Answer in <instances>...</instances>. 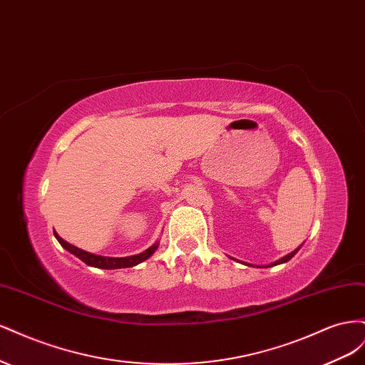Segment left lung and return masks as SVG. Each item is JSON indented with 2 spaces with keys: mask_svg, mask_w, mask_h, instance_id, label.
I'll return each instance as SVG.
<instances>
[{
  "mask_svg": "<svg viewBox=\"0 0 365 365\" xmlns=\"http://www.w3.org/2000/svg\"><path fill=\"white\" fill-rule=\"evenodd\" d=\"M294 252H295V251H294ZM294 252H292V254H294Z\"/></svg>",
  "mask_w": 365,
  "mask_h": 365,
  "instance_id": "left-lung-1",
  "label": "left lung"
}]
</instances>
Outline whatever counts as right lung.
<instances>
[{"instance_id": "add662e5", "label": "right lung", "mask_w": 365, "mask_h": 365, "mask_svg": "<svg viewBox=\"0 0 365 365\" xmlns=\"http://www.w3.org/2000/svg\"><path fill=\"white\" fill-rule=\"evenodd\" d=\"M61 245L70 251L71 254H74L76 257H79L83 263H86L88 267H94V268H101V269H121V268H132L135 264L145 262L146 259H149L155 250L158 248V245H152L150 248H148L145 252L138 254V256H130V257H123V259H114V257H101V256H94L91 252H86L81 248H76L74 245H70L68 242H65L63 239L59 237Z\"/></svg>"}]
</instances>
